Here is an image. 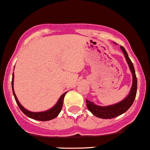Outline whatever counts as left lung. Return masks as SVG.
I'll list each match as a JSON object with an SVG mask.
<instances>
[{"label": "left lung", "instance_id": "8db88e82", "mask_svg": "<svg viewBox=\"0 0 150 150\" xmlns=\"http://www.w3.org/2000/svg\"><path fill=\"white\" fill-rule=\"evenodd\" d=\"M120 48L125 55V59L128 62L130 69L133 75V86L131 87L128 96L125 99L121 101L119 103L113 104V105L107 106V107H101L94 104L92 102L86 100V106L91 112L93 113V115L103 119H111L117 117L120 115L123 114L131 107L132 104L134 103V99L137 96V78L136 76L135 69H134V64L128 57L126 51L122 46H120Z\"/></svg>", "mask_w": 150, "mask_h": 150}]
</instances>
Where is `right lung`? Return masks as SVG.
Masks as SVG:
<instances>
[{
	"label": "right lung",
	"instance_id": "obj_1",
	"mask_svg": "<svg viewBox=\"0 0 150 150\" xmlns=\"http://www.w3.org/2000/svg\"><path fill=\"white\" fill-rule=\"evenodd\" d=\"M11 86H12V91H13V94L14 96L15 100H16V103H17L18 106H19V109L22 110V112L25 115H26L27 116L32 119H34V120H40V121H47V120H52V119L55 118L58 116V115L59 114V112H61L62 108L63 105V100H64V97L65 96L66 93H63L61 96V97L59 99L58 102L56 104V105L54 107H52L50 110H47L46 112H30L28 110H27L26 109L24 108L21 104L19 103V101H18L17 98H16V94L14 93V91H13V73L12 75V81H11Z\"/></svg>",
	"mask_w": 150,
	"mask_h": 150
}]
</instances>
